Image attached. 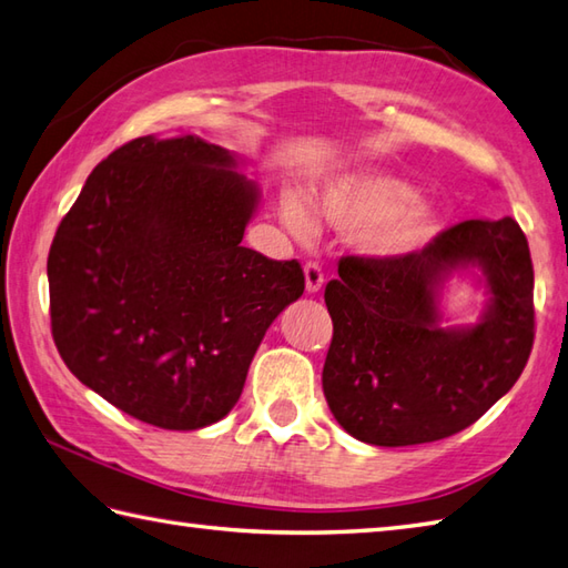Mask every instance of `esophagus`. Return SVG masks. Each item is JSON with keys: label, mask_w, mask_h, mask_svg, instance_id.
Masks as SVG:
<instances>
[{"label": "esophagus", "mask_w": 568, "mask_h": 568, "mask_svg": "<svg viewBox=\"0 0 568 568\" xmlns=\"http://www.w3.org/2000/svg\"><path fill=\"white\" fill-rule=\"evenodd\" d=\"M304 276H306V292L316 294L323 286V270L318 262H306L304 264Z\"/></svg>", "instance_id": "obj_1"}]
</instances>
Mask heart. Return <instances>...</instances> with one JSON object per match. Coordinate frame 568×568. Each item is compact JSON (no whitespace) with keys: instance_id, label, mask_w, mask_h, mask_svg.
<instances>
[{"instance_id":"heart-1","label":"heart","mask_w":568,"mask_h":568,"mask_svg":"<svg viewBox=\"0 0 568 568\" xmlns=\"http://www.w3.org/2000/svg\"><path fill=\"white\" fill-rule=\"evenodd\" d=\"M316 211L335 227H357V245L377 260H399L424 247L436 233V211L416 201L407 181L375 169L335 171L321 181ZM288 230L306 235L314 227V211L296 191L282 199Z\"/></svg>"}]
</instances>
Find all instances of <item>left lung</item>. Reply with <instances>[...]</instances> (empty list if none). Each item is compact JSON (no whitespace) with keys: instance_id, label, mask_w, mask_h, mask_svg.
<instances>
[{"instance_id":"left-lung-1","label":"left lung","mask_w":568,"mask_h":568,"mask_svg":"<svg viewBox=\"0 0 568 568\" xmlns=\"http://www.w3.org/2000/svg\"><path fill=\"white\" fill-rule=\"evenodd\" d=\"M478 268L489 301L468 327H442L437 298ZM326 286L333 341L323 395L345 432L373 446L454 436L523 375L535 343V270L517 220H466L399 260L343 257Z\"/></svg>"}]
</instances>
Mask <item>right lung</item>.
Wrapping results in <instances>:
<instances>
[{"label": "right lung", "instance_id": "1", "mask_svg": "<svg viewBox=\"0 0 568 568\" xmlns=\"http://www.w3.org/2000/svg\"><path fill=\"white\" fill-rule=\"evenodd\" d=\"M237 166L195 134L132 139L92 169L49 252L63 363L159 429L223 419L272 321L304 294L296 260L242 247L260 189Z\"/></svg>", "mask_w": 568, "mask_h": 568}]
</instances>
